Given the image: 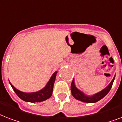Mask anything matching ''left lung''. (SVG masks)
Instances as JSON below:
<instances>
[{"instance_id": "8db88e82", "label": "left lung", "mask_w": 122, "mask_h": 122, "mask_svg": "<svg viewBox=\"0 0 122 122\" xmlns=\"http://www.w3.org/2000/svg\"><path fill=\"white\" fill-rule=\"evenodd\" d=\"M115 77V76H114L113 79L112 80V81L110 82V84L105 89H104L99 92L93 95L92 96H87L84 94L82 92H81L80 90H78L75 85L74 80H73L71 84V94H72L73 96L75 98L79 101H81L82 102H88V103H94V102H97L98 101L101 100V99L103 98L104 96H106V95L108 94V93L110 92V89L112 87V85L113 83Z\"/></svg>"}]
</instances>
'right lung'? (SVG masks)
<instances>
[{
    "label": "right lung",
    "mask_w": 122,
    "mask_h": 122,
    "mask_svg": "<svg viewBox=\"0 0 122 122\" xmlns=\"http://www.w3.org/2000/svg\"><path fill=\"white\" fill-rule=\"evenodd\" d=\"M57 71H56L52 75L51 78H50L49 81H48L46 87L44 89H42L41 91L36 92H31V93H26L23 92L21 91H19L18 89H16L13 85L10 83L9 81V83L12 87V89L14 91L16 92L19 97L22 100L26 101V102H38L44 101L47 100V99L50 98L52 94L53 91V87L54 83L55 81L56 76L57 74Z\"/></svg>",
    "instance_id": "right-lung-1"
}]
</instances>
